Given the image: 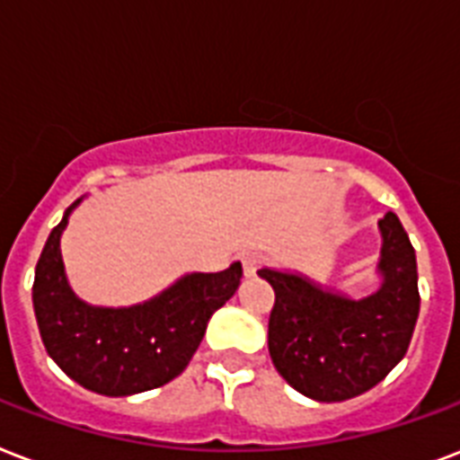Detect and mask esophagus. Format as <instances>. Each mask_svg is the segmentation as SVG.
<instances>
[{
    "instance_id": "34e87169",
    "label": "esophagus",
    "mask_w": 460,
    "mask_h": 460,
    "mask_svg": "<svg viewBox=\"0 0 460 460\" xmlns=\"http://www.w3.org/2000/svg\"><path fill=\"white\" fill-rule=\"evenodd\" d=\"M242 266H244V276H256V270L263 266V256L261 254H244L242 256Z\"/></svg>"
}]
</instances>
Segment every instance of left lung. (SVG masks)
Segmentation results:
<instances>
[{"label": "left lung", "instance_id": "1", "mask_svg": "<svg viewBox=\"0 0 460 460\" xmlns=\"http://www.w3.org/2000/svg\"><path fill=\"white\" fill-rule=\"evenodd\" d=\"M382 288L365 300L326 293L295 273L261 269L276 302L269 352L279 375L305 396L336 403L365 394L403 359L420 314L418 263L396 213L379 220Z\"/></svg>", "mask_w": 460, "mask_h": 460}]
</instances>
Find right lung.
Wrapping results in <instances>:
<instances>
[{
	"mask_svg": "<svg viewBox=\"0 0 460 460\" xmlns=\"http://www.w3.org/2000/svg\"><path fill=\"white\" fill-rule=\"evenodd\" d=\"M76 204L52 227L35 266L33 307L45 350L64 375L102 396L158 389L187 369L211 314L240 286L242 263L220 273L184 276L137 307H91L71 293L59 252Z\"/></svg>",
	"mask_w": 460,
	"mask_h": 460,
	"instance_id": "obj_1",
	"label": "right lung"
}]
</instances>
